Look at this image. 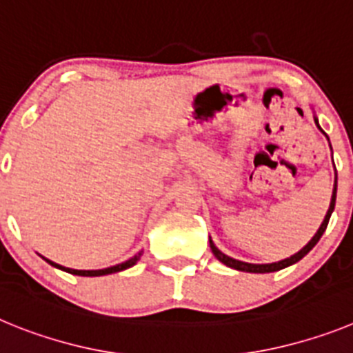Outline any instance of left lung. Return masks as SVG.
<instances>
[{
	"label": "left lung",
	"instance_id": "1",
	"mask_svg": "<svg viewBox=\"0 0 353 353\" xmlns=\"http://www.w3.org/2000/svg\"><path fill=\"white\" fill-rule=\"evenodd\" d=\"M314 123H316V127L320 129V132H323L322 127H320V123H318V118L316 114H314ZM325 134V132H323ZM327 138V134H325ZM329 139V138H327ZM332 164H334V161H332ZM336 170V168H334ZM336 192H338V174H336L334 179V189H332V198H330V205H329V210H327L325 217H323L322 224H320V228H318V232L314 233L313 239L307 242V244L304 245V248L301 249L299 252H295V254H292L290 258H285V260L281 261H274V263H248V261H240V260H235V258L228 256V254H224L223 251H219V249L215 248V244L212 242V239H208V242H210V249L212 252H214V256L217 258V260L221 261V263H224L226 267H230V269H235V270H240V272H251V274H267V272H277V270L281 269H286V267H290V265L297 263V261H301L302 258L307 254V252L311 251V249L314 248V245L318 244V240L322 239L323 232H325L327 224H329V219L330 215H332V212H334V205H336Z\"/></svg>",
	"mask_w": 353,
	"mask_h": 353
}]
</instances>
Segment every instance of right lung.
Instances as JSON below:
<instances>
[{
    "instance_id": "add662e5",
    "label": "right lung",
    "mask_w": 353,
    "mask_h": 353,
    "mask_svg": "<svg viewBox=\"0 0 353 353\" xmlns=\"http://www.w3.org/2000/svg\"><path fill=\"white\" fill-rule=\"evenodd\" d=\"M143 251H139L138 254H134L132 258H129L127 261H123V263H118V265H113V267H108V269H101V270H76V269H68V267H63V265H58L54 263V261L48 260V258H43V260L48 261L49 265H52V267H56V269L63 270V272H68V274H74V276H84V277H97V276H108V274H114V272H121V270L125 269H130V267H134V265L138 263L139 258H141Z\"/></svg>"
}]
</instances>
